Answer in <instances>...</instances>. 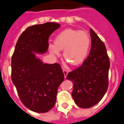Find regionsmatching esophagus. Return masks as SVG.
I'll list each match as a JSON object with an SVG mask.
<instances>
[{"instance_id":"1","label":"esophagus","mask_w":124,"mask_h":124,"mask_svg":"<svg viewBox=\"0 0 124 124\" xmlns=\"http://www.w3.org/2000/svg\"><path fill=\"white\" fill-rule=\"evenodd\" d=\"M63 74H64L65 78H66V77H67V76L68 75L69 71H68V70H66V69H63Z\"/></svg>"}]
</instances>
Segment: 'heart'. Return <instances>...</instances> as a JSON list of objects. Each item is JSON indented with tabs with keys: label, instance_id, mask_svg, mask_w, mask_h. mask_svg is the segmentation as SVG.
<instances>
[{
	"label": "heart",
	"instance_id": "b5f03b06",
	"mask_svg": "<svg viewBox=\"0 0 124 124\" xmlns=\"http://www.w3.org/2000/svg\"><path fill=\"white\" fill-rule=\"evenodd\" d=\"M91 45L89 35L84 31L67 29L57 35L54 44L49 46L50 53L55 56L63 50L65 60L73 65L83 63L88 55Z\"/></svg>",
	"mask_w": 124,
	"mask_h": 124
}]
</instances>
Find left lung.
Instances as JSON below:
<instances>
[{
	"label": "left lung",
	"instance_id": "obj_1",
	"mask_svg": "<svg viewBox=\"0 0 124 124\" xmlns=\"http://www.w3.org/2000/svg\"><path fill=\"white\" fill-rule=\"evenodd\" d=\"M90 33L92 43L89 54L81 66L67 76V79L73 83V99L82 108H89L98 103L109 84L110 63L106 47L92 29Z\"/></svg>",
	"mask_w": 124,
	"mask_h": 124
}]
</instances>
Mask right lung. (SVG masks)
<instances>
[{
	"mask_svg": "<svg viewBox=\"0 0 124 124\" xmlns=\"http://www.w3.org/2000/svg\"><path fill=\"white\" fill-rule=\"evenodd\" d=\"M61 24L46 23L27 27L18 39L11 57V79L23 105L46 113L54 107L57 89L64 80L60 64L43 63L34 53L44 54L48 39Z\"/></svg>",
	"mask_w": 124,
	"mask_h": 124,
	"instance_id": "1",
	"label": "right lung"
}]
</instances>
